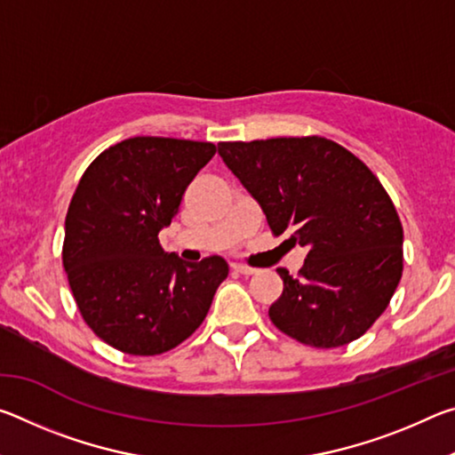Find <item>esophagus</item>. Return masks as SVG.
<instances>
[{
  "label": "esophagus",
  "mask_w": 455,
  "mask_h": 455,
  "mask_svg": "<svg viewBox=\"0 0 455 455\" xmlns=\"http://www.w3.org/2000/svg\"><path fill=\"white\" fill-rule=\"evenodd\" d=\"M233 268H235L236 273H241V275H255V273H259V268L249 267V265H243V263H235Z\"/></svg>",
  "instance_id": "1"
}]
</instances>
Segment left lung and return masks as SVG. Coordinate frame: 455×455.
I'll list each match as a JSON object with an SVG mask.
<instances>
[{"instance_id": "8db88e82", "label": "left lung", "mask_w": 455, "mask_h": 455, "mask_svg": "<svg viewBox=\"0 0 455 455\" xmlns=\"http://www.w3.org/2000/svg\"><path fill=\"white\" fill-rule=\"evenodd\" d=\"M219 154L257 198L275 236L307 246L268 317L317 349L355 341L379 319L403 271V228L379 179L321 136L219 142Z\"/></svg>"}]
</instances>
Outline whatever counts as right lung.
Here are the masks:
<instances>
[{
	"mask_svg": "<svg viewBox=\"0 0 455 455\" xmlns=\"http://www.w3.org/2000/svg\"><path fill=\"white\" fill-rule=\"evenodd\" d=\"M217 152L212 142L134 136L98 154L66 214L61 260L86 325L110 347L152 357L204 321L222 257L188 265L158 243L188 184Z\"/></svg>",
	"mask_w": 455,
	"mask_h": 455,
	"instance_id": "obj_1",
	"label": "right lung"
}]
</instances>
